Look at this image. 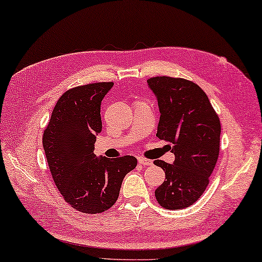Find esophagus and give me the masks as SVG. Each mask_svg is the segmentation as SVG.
<instances>
[{
    "mask_svg": "<svg viewBox=\"0 0 262 262\" xmlns=\"http://www.w3.org/2000/svg\"><path fill=\"white\" fill-rule=\"evenodd\" d=\"M138 163L140 165H144V166H150V165H152V160L146 159V158H143V157H139Z\"/></svg>",
    "mask_w": 262,
    "mask_h": 262,
    "instance_id": "1",
    "label": "esophagus"
}]
</instances>
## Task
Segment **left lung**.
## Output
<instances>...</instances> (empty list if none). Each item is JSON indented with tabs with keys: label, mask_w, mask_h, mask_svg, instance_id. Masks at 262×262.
Wrapping results in <instances>:
<instances>
[{
	"label": "left lung",
	"mask_w": 262,
	"mask_h": 262,
	"mask_svg": "<svg viewBox=\"0 0 262 262\" xmlns=\"http://www.w3.org/2000/svg\"><path fill=\"white\" fill-rule=\"evenodd\" d=\"M159 106L157 137L172 144L174 162L155 160L165 172L157 201L167 210L191 206L206 190L219 157L220 120L195 83L167 76L147 80Z\"/></svg>",
	"instance_id": "left-lung-1"
}]
</instances>
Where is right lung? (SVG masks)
I'll use <instances>...</instances> for the list:
<instances>
[{
	"label": "right lung",
	"instance_id": "obj_1",
	"mask_svg": "<svg viewBox=\"0 0 262 262\" xmlns=\"http://www.w3.org/2000/svg\"><path fill=\"white\" fill-rule=\"evenodd\" d=\"M114 83L74 88L61 96L43 135V148L63 198L83 213L96 214L118 199L123 179L137 166L132 156L108 159L94 154L102 131L100 104Z\"/></svg>",
	"mask_w": 262,
	"mask_h": 262
}]
</instances>
